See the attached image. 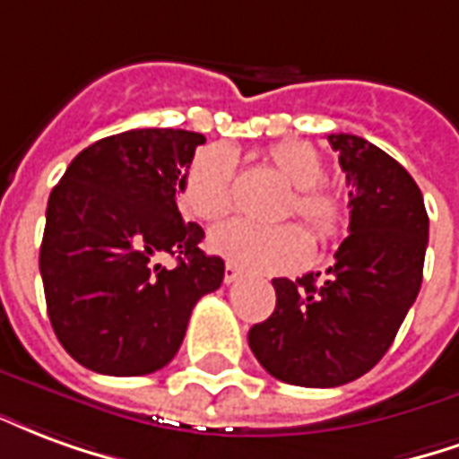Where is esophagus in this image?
<instances>
[{
	"mask_svg": "<svg viewBox=\"0 0 459 459\" xmlns=\"http://www.w3.org/2000/svg\"><path fill=\"white\" fill-rule=\"evenodd\" d=\"M239 276H242V273H239V269H237L232 262H227L225 264V283H234V281L239 279Z\"/></svg>",
	"mask_w": 459,
	"mask_h": 459,
	"instance_id": "esophagus-1",
	"label": "esophagus"
}]
</instances>
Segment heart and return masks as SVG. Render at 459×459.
I'll return each instance as SVG.
<instances>
[{
    "mask_svg": "<svg viewBox=\"0 0 459 459\" xmlns=\"http://www.w3.org/2000/svg\"><path fill=\"white\" fill-rule=\"evenodd\" d=\"M271 163L296 188L286 215H299L320 239H333L344 230L347 210L342 200L320 188L325 166L317 152L306 142H283L269 149ZM180 207L195 220L217 222L234 205V160L220 146L207 149L190 163L178 190ZM210 249L227 262L259 273L300 269L313 254V239L300 225H254L232 220L210 232Z\"/></svg>",
    "mask_w": 459,
    "mask_h": 459,
    "instance_id": "obj_1",
    "label": "heart"
}]
</instances>
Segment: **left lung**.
Instances as JSON below:
<instances>
[{
    "instance_id": "1",
    "label": "left lung",
    "mask_w": 459,
    "mask_h": 459,
    "mask_svg": "<svg viewBox=\"0 0 459 459\" xmlns=\"http://www.w3.org/2000/svg\"><path fill=\"white\" fill-rule=\"evenodd\" d=\"M350 186V237L335 264L273 279L276 307L249 347L279 381L333 389L379 362L413 306L428 247V212L408 170L354 134H330Z\"/></svg>"
}]
</instances>
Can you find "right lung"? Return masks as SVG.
<instances>
[{"label":"right lung","instance_id":"right-lung-1","mask_svg":"<svg viewBox=\"0 0 459 459\" xmlns=\"http://www.w3.org/2000/svg\"><path fill=\"white\" fill-rule=\"evenodd\" d=\"M205 136L132 129L70 160L48 197L41 266L48 317L65 352L100 374L142 377L166 367L190 313L220 289L225 262L183 222L180 180ZM173 255V270L160 259Z\"/></svg>","mask_w":459,"mask_h":459}]
</instances>
